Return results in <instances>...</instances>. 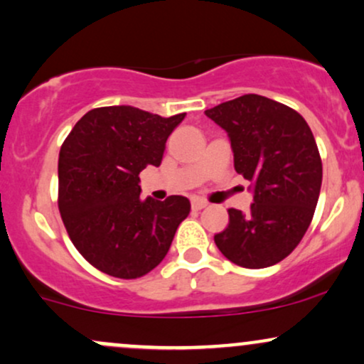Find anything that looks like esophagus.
Listing matches in <instances>:
<instances>
[{"label": "esophagus", "instance_id": "34e87169", "mask_svg": "<svg viewBox=\"0 0 364 364\" xmlns=\"http://www.w3.org/2000/svg\"><path fill=\"white\" fill-rule=\"evenodd\" d=\"M208 205V201L207 200H201V198H195V200H191V207H193L195 210H201V208H205Z\"/></svg>", "mask_w": 364, "mask_h": 364}]
</instances>
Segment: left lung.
<instances>
[{"label": "left lung", "instance_id": "1", "mask_svg": "<svg viewBox=\"0 0 364 364\" xmlns=\"http://www.w3.org/2000/svg\"><path fill=\"white\" fill-rule=\"evenodd\" d=\"M205 115L229 135L234 168L254 193L247 213L229 210V225L213 237L217 247L242 268L277 264L299 246L317 207L322 161L312 130L299 112L259 95Z\"/></svg>", "mask_w": 364, "mask_h": 364}]
</instances>
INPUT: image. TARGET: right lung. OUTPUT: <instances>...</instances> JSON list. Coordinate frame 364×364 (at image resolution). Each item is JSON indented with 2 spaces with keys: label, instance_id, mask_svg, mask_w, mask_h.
Returning <instances> with one entry per match:
<instances>
[{
  "label": "right lung",
  "instance_id": "1",
  "mask_svg": "<svg viewBox=\"0 0 364 364\" xmlns=\"http://www.w3.org/2000/svg\"><path fill=\"white\" fill-rule=\"evenodd\" d=\"M185 115L102 107L87 112L65 137L57 203L74 247L96 269L135 279L168 254L190 200H140L139 174L161 164L166 140Z\"/></svg>",
  "mask_w": 364,
  "mask_h": 364
}]
</instances>
